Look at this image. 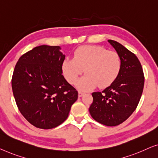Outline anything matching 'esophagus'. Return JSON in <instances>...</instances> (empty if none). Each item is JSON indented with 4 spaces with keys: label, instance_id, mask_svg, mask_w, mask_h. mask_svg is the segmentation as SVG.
<instances>
[{
    "label": "esophagus",
    "instance_id": "esophagus-1",
    "mask_svg": "<svg viewBox=\"0 0 158 158\" xmlns=\"http://www.w3.org/2000/svg\"><path fill=\"white\" fill-rule=\"evenodd\" d=\"M84 94H85V93L83 92H81V91H79V92H78V96H79V97H81Z\"/></svg>",
    "mask_w": 158,
    "mask_h": 158
}]
</instances>
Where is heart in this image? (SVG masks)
Listing matches in <instances>:
<instances>
[{
  "label": "heart",
  "mask_w": 158,
  "mask_h": 158,
  "mask_svg": "<svg viewBox=\"0 0 158 158\" xmlns=\"http://www.w3.org/2000/svg\"><path fill=\"white\" fill-rule=\"evenodd\" d=\"M121 59L118 54L99 46H79L74 52L73 59H65L61 64L63 75L71 84H75L85 69L86 74L77 86L83 91L99 86L107 87L119 76Z\"/></svg>",
  "instance_id": "b5f03b06"
}]
</instances>
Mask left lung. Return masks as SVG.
<instances>
[{"label": "left lung", "mask_w": 158, "mask_h": 158, "mask_svg": "<svg viewBox=\"0 0 158 158\" xmlns=\"http://www.w3.org/2000/svg\"><path fill=\"white\" fill-rule=\"evenodd\" d=\"M121 59V69L116 80L100 92H93L89 107L92 118L106 126H117L136 110L143 94V70L138 58L118 42L108 40Z\"/></svg>", "instance_id": "left-lung-1"}]
</instances>
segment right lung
<instances>
[{
	"label": "right lung",
	"instance_id": "obj_1",
	"mask_svg": "<svg viewBox=\"0 0 158 158\" xmlns=\"http://www.w3.org/2000/svg\"><path fill=\"white\" fill-rule=\"evenodd\" d=\"M59 46H36L20 57L12 77L17 106L35 127L54 128L67 119L78 92L62 75Z\"/></svg>",
	"mask_w": 158,
	"mask_h": 158
}]
</instances>
